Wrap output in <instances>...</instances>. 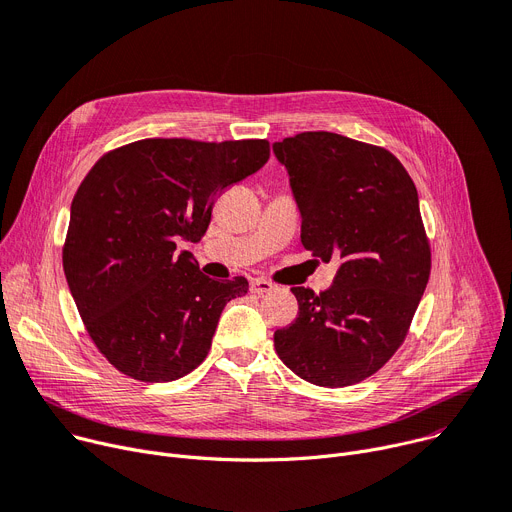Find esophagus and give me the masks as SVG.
<instances>
[{
  "mask_svg": "<svg viewBox=\"0 0 512 512\" xmlns=\"http://www.w3.org/2000/svg\"><path fill=\"white\" fill-rule=\"evenodd\" d=\"M276 290V286L271 284V282H267V280H253L251 282V292H255V294H269V292H274Z\"/></svg>",
  "mask_w": 512,
  "mask_h": 512,
  "instance_id": "1",
  "label": "esophagus"
}]
</instances>
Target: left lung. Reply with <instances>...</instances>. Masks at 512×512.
I'll return each instance as SVG.
<instances>
[{
  "instance_id": "left-lung-1",
  "label": "left lung",
  "mask_w": 512,
  "mask_h": 512,
  "mask_svg": "<svg viewBox=\"0 0 512 512\" xmlns=\"http://www.w3.org/2000/svg\"><path fill=\"white\" fill-rule=\"evenodd\" d=\"M302 218L306 251L339 259L321 294L296 286L298 317L274 333L280 360L319 387H348L403 344L430 278L418 191L385 148L329 131L274 144Z\"/></svg>"
}]
</instances>
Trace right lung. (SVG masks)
Listing matches in <instances>:
<instances>
[{
  "mask_svg": "<svg viewBox=\"0 0 512 512\" xmlns=\"http://www.w3.org/2000/svg\"><path fill=\"white\" fill-rule=\"evenodd\" d=\"M265 140H140L102 156L72 201L63 271L92 342L144 383L185 377L208 356L245 278L203 276L181 241L206 234L214 199L267 162Z\"/></svg>",
  "mask_w": 512,
  "mask_h": 512,
  "instance_id": "1",
  "label": "right lung"
}]
</instances>
